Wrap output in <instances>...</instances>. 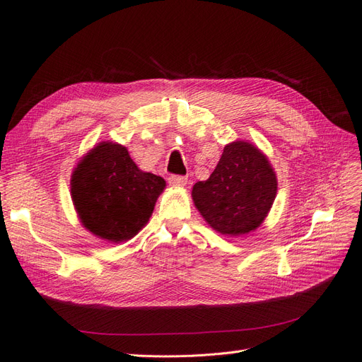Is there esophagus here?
Masks as SVG:
<instances>
[{"label": "esophagus", "instance_id": "esophagus-1", "mask_svg": "<svg viewBox=\"0 0 362 362\" xmlns=\"http://www.w3.org/2000/svg\"><path fill=\"white\" fill-rule=\"evenodd\" d=\"M169 184L172 187H184L187 184V178L180 177V175H172V177H169Z\"/></svg>", "mask_w": 362, "mask_h": 362}]
</instances>
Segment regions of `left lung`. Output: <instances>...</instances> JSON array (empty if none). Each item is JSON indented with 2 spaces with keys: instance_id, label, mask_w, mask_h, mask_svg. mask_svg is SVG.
Masks as SVG:
<instances>
[{
  "instance_id": "obj_1",
  "label": "left lung",
  "mask_w": 362,
  "mask_h": 362,
  "mask_svg": "<svg viewBox=\"0 0 362 362\" xmlns=\"http://www.w3.org/2000/svg\"><path fill=\"white\" fill-rule=\"evenodd\" d=\"M276 192V172L267 156L250 141L235 140L223 148L210 178L193 185L192 199L216 233L240 237L264 222Z\"/></svg>"
}]
</instances>
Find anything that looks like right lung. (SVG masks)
<instances>
[{"label":"right lung","mask_w":362,"mask_h":362,"mask_svg":"<svg viewBox=\"0 0 362 362\" xmlns=\"http://www.w3.org/2000/svg\"><path fill=\"white\" fill-rule=\"evenodd\" d=\"M164 189L166 181L140 170L128 149L115 141L95 145L71 175V198L81 225L108 243L137 235Z\"/></svg>","instance_id":"1"}]
</instances>
